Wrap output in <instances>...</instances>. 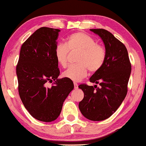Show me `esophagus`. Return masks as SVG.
Returning <instances> with one entry per match:
<instances>
[{"label": "esophagus", "instance_id": "1", "mask_svg": "<svg viewBox=\"0 0 146 146\" xmlns=\"http://www.w3.org/2000/svg\"><path fill=\"white\" fill-rule=\"evenodd\" d=\"M78 84L76 83V82H74V88L75 89H78Z\"/></svg>", "mask_w": 146, "mask_h": 146}]
</instances>
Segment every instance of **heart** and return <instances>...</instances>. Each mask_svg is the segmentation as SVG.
Returning <instances> with one entry per match:
<instances>
[{
    "label": "heart",
    "instance_id": "b5f03b06",
    "mask_svg": "<svg viewBox=\"0 0 146 146\" xmlns=\"http://www.w3.org/2000/svg\"><path fill=\"white\" fill-rule=\"evenodd\" d=\"M69 51L78 52L76 58V64L70 66L62 73L64 78L80 82L87 76L88 70L96 73L104 65L106 59L104 47L97 44L96 40L83 32H77L70 35L66 45L58 43L54 48V56L58 64L63 68L68 65Z\"/></svg>",
    "mask_w": 146,
    "mask_h": 146
}]
</instances>
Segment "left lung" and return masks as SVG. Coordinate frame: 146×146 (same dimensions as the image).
<instances>
[{
	"mask_svg": "<svg viewBox=\"0 0 146 146\" xmlns=\"http://www.w3.org/2000/svg\"><path fill=\"white\" fill-rule=\"evenodd\" d=\"M90 31L98 35L103 41L106 59L101 69L90 78V82L99 84L101 87L78 86L84 94L78 107L86 118L100 121L110 117L123 101L127 94L131 66L126 46L111 33L101 29Z\"/></svg>",
	"mask_w": 146,
	"mask_h": 146,
	"instance_id": "left-lung-1",
	"label": "left lung"
}]
</instances>
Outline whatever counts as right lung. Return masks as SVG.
Segmentation results:
<instances>
[{"label": "right lung", "instance_id": "obj_1", "mask_svg": "<svg viewBox=\"0 0 146 146\" xmlns=\"http://www.w3.org/2000/svg\"><path fill=\"white\" fill-rule=\"evenodd\" d=\"M59 29L42 27L21 46L16 68L20 99L29 114L43 122L57 119L64 100L74 88L71 80L59 79V70L54 56ZM54 81L51 88L48 81Z\"/></svg>", "mask_w": 146, "mask_h": 146}]
</instances>
